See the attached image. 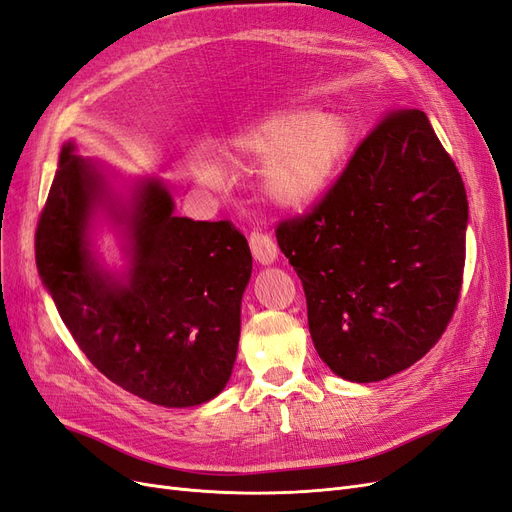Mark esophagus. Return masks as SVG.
<instances>
[{"label":"esophagus","instance_id":"obj_1","mask_svg":"<svg viewBox=\"0 0 512 512\" xmlns=\"http://www.w3.org/2000/svg\"><path fill=\"white\" fill-rule=\"evenodd\" d=\"M250 250L260 265H271V262L277 258V245H275L273 237L267 235V232H258V230L252 232Z\"/></svg>","mask_w":512,"mask_h":512}]
</instances>
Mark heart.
Here are the masks:
<instances>
[{"label":"heart","mask_w":512,"mask_h":512,"mask_svg":"<svg viewBox=\"0 0 512 512\" xmlns=\"http://www.w3.org/2000/svg\"><path fill=\"white\" fill-rule=\"evenodd\" d=\"M352 141L346 115L288 108L232 136L228 149L235 158H265L260 181L267 198L282 209L301 211L329 190ZM196 175L207 185L222 181V170L211 162H198Z\"/></svg>","instance_id":"1"}]
</instances>
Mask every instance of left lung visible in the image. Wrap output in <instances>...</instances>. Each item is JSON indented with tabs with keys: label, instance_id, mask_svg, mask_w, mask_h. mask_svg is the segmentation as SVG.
Here are the masks:
<instances>
[{
	"label": "left lung",
	"instance_id": "left-lung-1",
	"mask_svg": "<svg viewBox=\"0 0 512 512\" xmlns=\"http://www.w3.org/2000/svg\"><path fill=\"white\" fill-rule=\"evenodd\" d=\"M468 196L423 111L386 115L320 203L277 226L320 359L378 382L436 346L459 301Z\"/></svg>",
	"mask_w": 512,
	"mask_h": 512
}]
</instances>
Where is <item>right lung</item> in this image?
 Wrapping results in <instances>:
<instances>
[{
  "label": "right lung",
  "instance_id": "obj_1",
  "mask_svg": "<svg viewBox=\"0 0 512 512\" xmlns=\"http://www.w3.org/2000/svg\"><path fill=\"white\" fill-rule=\"evenodd\" d=\"M102 208L122 228L129 267L103 269L90 250ZM156 179L121 200L102 166L66 143L36 230V265L74 342L108 380L164 408L224 391L237 359L241 299L252 275L230 222L177 218Z\"/></svg>",
  "mask_w": 512,
  "mask_h": 512
}]
</instances>
